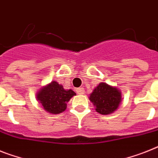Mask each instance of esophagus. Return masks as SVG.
I'll use <instances>...</instances> for the list:
<instances>
[{
    "mask_svg": "<svg viewBox=\"0 0 158 158\" xmlns=\"http://www.w3.org/2000/svg\"><path fill=\"white\" fill-rule=\"evenodd\" d=\"M76 92L79 95H82V94L84 93V88L83 87H79V88L76 89Z\"/></svg>",
    "mask_w": 158,
    "mask_h": 158,
    "instance_id": "esophagus-1",
    "label": "esophagus"
}]
</instances>
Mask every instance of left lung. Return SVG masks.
I'll return each mask as SVG.
<instances>
[{"label":"left lung","instance_id":"8db88e82","mask_svg":"<svg viewBox=\"0 0 158 158\" xmlns=\"http://www.w3.org/2000/svg\"><path fill=\"white\" fill-rule=\"evenodd\" d=\"M90 100L95 106L96 112L108 115L117 109L121 101V94L116 87L100 83L90 95Z\"/></svg>","mask_w":158,"mask_h":158}]
</instances>
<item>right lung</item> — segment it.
Wrapping results in <instances>:
<instances>
[{
    "label": "right lung",
    "mask_w": 158,
    "mask_h": 158,
    "mask_svg": "<svg viewBox=\"0 0 158 158\" xmlns=\"http://www.w3.org/2000/svg\"><path fill=\"white\" fill-rule=\"evenodd\" d=\"M75 92L72 90H65L63 85L53 81L39 91L37 99L40 101L46 112L52 114H59L65 111L67 103Z\"/></svg>",
    "instance_id": "1"
}]
</instances>
